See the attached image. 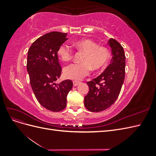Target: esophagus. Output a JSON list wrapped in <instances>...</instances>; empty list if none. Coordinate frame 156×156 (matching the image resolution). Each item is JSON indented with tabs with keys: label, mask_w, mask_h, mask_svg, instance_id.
I'll list each match as a JSON object with an SVG mask.
<instances>
[{
	"label": "esophagus",
	"mask_w": 156,
	"mask_h": 156,
	"mask_svg": "<svg viewBox=\"0 0 156 156\" xmlns=\"http://www.w3.org/2000/svg\"><path fill=\"white\" fill-rule=\"evenodd\" d=\"M73 86H74V87H76V86H77L78 84L80 83V82H79V81H74L73 82Z\"/></svg>",
	"instance_id": "1"
}]
</instances>
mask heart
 <instances>
[{"label": "heart", "instance_id": "1", "mask_svg": "<svg viewBox=\"0 0 156 156\" xmlns=\"http://www.w3.org/2000/svg\"><path fill=\"white\" fill-rule=\"evenodd\" d=\"M75 48L82 51L84 55L82 63L72 64L64 69L65 77L73 80H80L88 75L92 68L100 69L107 64L109 59V51L103 46H98L90 40H81L74 44ZM58 55L61 60L68 62L72 59L73 51L67 44L61 45L58 49Z\"/></svg>", "mask_w": 156, "mask_h": 156}]
</instances>
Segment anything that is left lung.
<instances>
[{
  "label": "left lung",
  "instance_id": "1",
  "mask_svg": "<svg viewBox=\"0 0 156 156\" xmlns=\"http://www.w3.org/2000/svg\"><path fill=\"white\" fill-rule=\"evenodd\" d=\"M112 51L110 64L100 76L87 82L89 92L84 103L91 112H100L110 107L119 97L125 78L126 56L119 41L111 38L108 41Z\"/></svg>",
  "mask_w": 156,
  "mask_h": 156
}]
</instances>
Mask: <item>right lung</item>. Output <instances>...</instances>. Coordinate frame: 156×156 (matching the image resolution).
<instances>
[{"label": "right lung", "instance_id": "right-lung-1", "mask_svg": "<svg viewBox=\"0 0 156 156\" xmlns=\"http://www.w3.org/2000/svg\"><path fill=\"white\" fill-rule=\"evenodd\" d=\"M66 33H47L33 42L28 51L27 68L30 83L40 104L48 110L58 112L66 107V98L73 87L71 80L55 82L62 72L58 49L66 41Z\"/></svg>", "mask_w": 156, "mask_h": 156}]
</instances>
